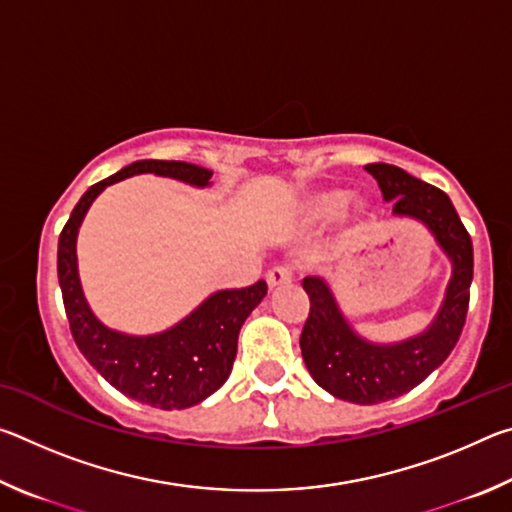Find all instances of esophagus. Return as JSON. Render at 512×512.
Returning a JSON list of instances; mask_svg holds the SVG:
<instances>
[{"mask_svg":"<svg viewBox=\"0 0 512 512\" xmlns=\"http://www.w3.org/2000/svg\"><path fill=\"white\" fill-rule=\"evenodd\" d=\"M293 280V271L289 266H275L266 273V282L271 289L282 287V284H289Z\"/></svg>","mask_w":512,"mask_h":512,"instance_id":"1","label":"esophagus"}]
</instances>
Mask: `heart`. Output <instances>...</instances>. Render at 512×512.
<instances>
[{
  "label": "heart",
  "mask_w": 512,
  "mask_h": 512,
  "mask_svg": "<svg viewBox=\"0 0 512 512\" xmlns=\"http://www.w3.org/2000/svg\"><path fill=\"white\" fill-rule=\"evenodd\" d=\"M345 203H348V192H343V189H320V192H311L305 196V201L300 203V216L302 221L311 225L327 223L334 216H339V212L345 207L343 237L354 239L368 230L372 221V210L363 198H357L350 205Z\"/></svg>",
  "instance_id": "heart-1"
}]
</instances>
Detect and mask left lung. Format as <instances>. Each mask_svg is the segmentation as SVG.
<instances>
[{"label":"left lung","instance_id":"obj_1","mask_svg":"<svg viewBox=\"0 0 512 512\" xmlns=\"http://www.w3.org/2000/svg\"><path fill=\"white\" fill-rule=\"evenodd\" d=\"M366 171L377 180L386 201L393 203V216L418 221L431 232L452 264V277L429 327L395 343H375L361 336L323 277L302 280L311 302L300 334L302 359L320 388L352 404L395 400L449 357L463 332L474 275L472 239L445 192L395 164L375 162Z\"/></svg>","mask_w":512,"mask_h":512}]
</instances>
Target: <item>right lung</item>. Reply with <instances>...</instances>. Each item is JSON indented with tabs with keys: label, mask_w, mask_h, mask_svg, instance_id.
<instances>
[{
	"label": "right lung",
	"mask_w": 512,
	"mask_h": 512,
	"mask_svg": "<svg viewBox=\"0 0 512 512\" xmlns=\"http://www.w3.org/2000/svg\"><path fill=\"white\" fill-rule=\"evenodd\" d=\"M140 173H155L198 189L212 185V171L176 160H137L92 185L60 232L58 282L74 341L108 384L155 409H189L219 391L230 377L239 329L264 300L268 287L259 280L246 289L216 291L180 323L158 334L135 336L103 325L81 287L76 237L94 198L106 187Z\"/></svg>",
	"instance_id": "obj_1"
}]
</instances>
